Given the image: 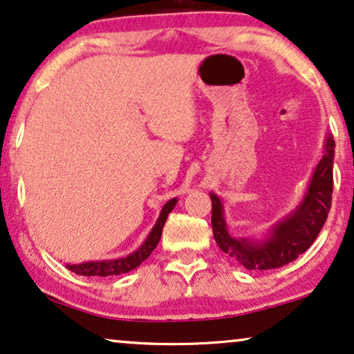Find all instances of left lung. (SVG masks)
Wrapping results in <instances>:
<instances>
[{"label": "left lung", "instance_id": "8db88e82", "mask_svg": "<svg viewBox=\"0 0 354 354\" xmlns=\"http://www.w3.org/2000/svg\"><path fill=\"white\" fill-rule=\"evenodd\" d=\"M333 156L335 140L328 136L325 138L324 155L317 163L302 201L292 212L272 223L261 239L230 235L222 201L210 192L212 232L218 248L247 270H274L294 261L314 243L328 217L333 191Z\"/></svg>", "mask_w": 354, "mask_h": 354}]
</instances>
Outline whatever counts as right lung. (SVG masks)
<instances>
[{"label": "right lung", "mask_w": 354, "mask_h": 354, "mask_svg": "<svg viewBox=\"0 0 354 354\" xmlns=\"http://www.w3.org/2000/svg\"><path fill=\"white\" fill-rule=\"evenodd\" d=\"M176 203L178 199L173 198L163 205L162 212H160L158 221H156L153 229L150 230V234L145 239L144 243H142L133 253L127 254V257L124 258L97 259V261H86V263H80V265H65V266L68 268L70 271L77 272L80 276H101V277L119 276V274H124V272L136 270V268L140 266L142 261H145V259L151 254V252L156 248V245H158L160 241V236H162L163 225L168 218V214L174 209Z\"/></svg>", "instance_id": "obj_1"}]
</instances>
